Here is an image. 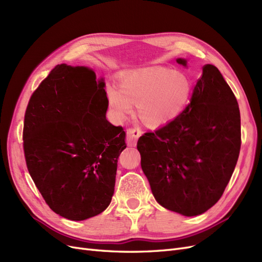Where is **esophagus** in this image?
<instances>
[{
	"mask_svg": "<svg viewBox=\"0 0 262 262\" xmlns=\"http://www.w3.org/2000/svg\"><path fill=\"white\" fill-rule=\"evenodd\" d=\"M141 136V130L139 128H129L127 130V138H126V141H127V145L129 147H135L137 143L138 138Z\"/></svg>",
	"mask_w": 262,
	"mask_h": 262,
	"instance_id": "obj_1",
	"label": "esophagus"
}]
</instances>
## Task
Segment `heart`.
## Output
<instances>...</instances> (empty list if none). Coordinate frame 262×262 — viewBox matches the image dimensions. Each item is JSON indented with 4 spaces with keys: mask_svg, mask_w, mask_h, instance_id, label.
Returning a JSON list of instances; mask_svg holds the SVG:
<instances>
[{
    "mask_svg": "<svg viewBox=\"0 0 262 262\" xmlns=\"http://www.w3.org/2000/svg\"><path fill=\"white\" fill-rule=\"evenodd\" d=\"M191 82L186 75L165 67H146L127 74L107 88V98L117 119L124 120L137 104L140 120L149 126L174 121L189 102Z\"/></svg>",
    "mask_w": 262,
    "mask_h": 262,
    "instance_id": "obj_1",
    "label": "heart"
}]
</instances>
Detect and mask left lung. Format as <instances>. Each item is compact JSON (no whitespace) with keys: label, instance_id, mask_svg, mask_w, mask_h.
I'll list each match as a JSON object with an SVG mask.
<instances>
[{"label":"left lung","instance_id":"left-lung-1","mask_svg":"<svg viewBox=\"0 0 262 262\" xmlns=\"http://www.w3.org/2000/svg\"><path fill=\"white\" fill-rule=\"evenodd\" d=\"M186 66V60L177 58ZM237 100L214 65L202 75L184 111L138 139L141 168L156 200L186 216L206 212L223 195L241 150Z\"/></svg>","mask_w":262,"mask_h":262}]
</instances>
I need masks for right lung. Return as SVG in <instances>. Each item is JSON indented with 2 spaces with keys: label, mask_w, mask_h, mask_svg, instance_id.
Wrapping results in <instances>:
<instances>
[{
  "label": "right lung",
  "mask_w": 262,
  "mask_h": 262,
  "mask_svg": "<svg viewBox=\"0 0 262 262\" xmlns=\"http://www.w3.org/2000/svg\"><path fill=\"white\" fill-rule=\"evenodd\" d=\"M85 66H55L31 95L24 154L33 183L55 213L82 221L112 200L122 126L110 123L103 79Z\"/></svg>",
  "instance_id": "right-lung-1"
}]
</instances>
